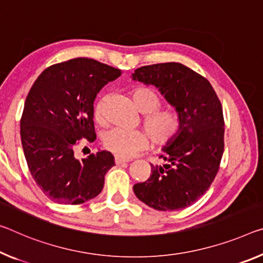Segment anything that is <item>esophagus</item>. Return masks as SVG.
I'll list each match as a JSON object with an SVG mask.
<instances>
[{
    "instance_id": "1",
    "label": "esophagus",
    "mask_w": 263,
    "mask_h": 263,
    "mask_svg": "<svg viewBox=\"0 0 263 263\" xmlns=\"http://www.w3.org/2000/svg\"><path fill=\"white\" fill-rule=\"evenodd\" d=\"M115 161H116L117 165H120V164H124V162H127V161H130V160L124 159V158H122V157H116L115 158Z\"/></svg>"
}]
</instances>
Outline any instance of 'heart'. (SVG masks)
Masks as SVG:
<instances>
[{"mask_svg":"<svg viewBox=\"0 0 263 263\" xmlns=\"http://www.w3.org/2000/svg\"><path fill=\"white\" fill-rule=\"evenodd\" d=\"M132 101L141 114L144 126L154 146L162 147L176 139L181 128V122L177 112L170 109H158L160 98L152 89L137 86L131 91ZM105 98H101L93 107V118L97 123H105ZM104 146L118 157L128 158L148 146V137L141 130L115 127L105 133Z\"/></svg>","mask_w":263,"mask_h":263,"instance_id":"1","label":"heart"}]
</instances>
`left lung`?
<instances>
[{"label": "left lung", "mask_w": 263, "mask_h": 263, "mask_svg": "<svg viewBox=\"0 0 263 263\" xmlns=\"http://www.w3.org/2000/svg\"><path fill=\"white\" fill-rule=\"evenodd\" d=\"M132 79L159 89L181 122L176 139L162 148L165 164H151L152 174L133 192L154 210H184L206 193L219 171L224 148L221 103L205 77L176 62L141 66Z\"/></svg>", "instance_id": "obj_1"}]
</instances>
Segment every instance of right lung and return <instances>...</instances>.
Here are the masks:
<instances>
[{
	"instance_id": "right-lung-1",
	"label": "right lung",
	"mask_w": 263,
	"mask_h": 263,
	"mask_svg": "<svg viewBox=\"0 0 263 263\" xmlns=\"http://www.w3.org/2000/svg\"><path fill=\"white\" fill-rule=\"evenodd\" d=\"M122 71L91 58H73L42 72L27 96L21 140L29 171L49 199L79 205L101 193L115 165L109 151L74 158L78 140L96 139L93 102Z\"/></svg>"
}]
</instances>
